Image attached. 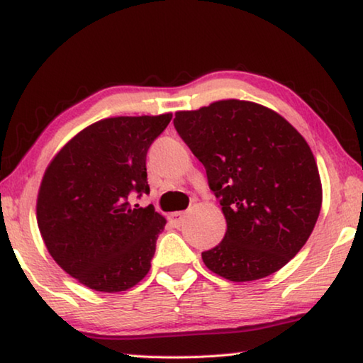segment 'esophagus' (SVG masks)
<instances>
[{
    "label": "esophagus",
    "mask_w": 363,
    "mask_h": 363,
    "mask_svg": "<svg viewBox=\"0 0 363 363\" xmlns=\"http://www.w3.org/2000/svg\"><path fill=\"white\" fill-rule=\"evenodd\" d=\"M169 220L171 223H174L176 225H181L184 223V219H186V213L184 211H174V213H169Z\"/></svg>",
    "instance_id": "34e87169"
}]
</instances>
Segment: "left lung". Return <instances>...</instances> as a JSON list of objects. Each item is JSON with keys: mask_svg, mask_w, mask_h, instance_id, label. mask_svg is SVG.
Segmentation results:
<instances>
[{"mask_svg": "<svg viewBox=\"0 0 363 363\" xmlns=\"http://www.w3.org/2000/svg\"><path fill=\"white\" fill-rule=\"evenodd\" d=\"M174 128L203 163L227 223L223 242L201 253L205 266L230 281L277 272L304 247L322 208L306 139L274 110L237 99L176 112Z\"/></svg>", "mask_w": 363, "mask_h": 363, "instance_id": "1", "label": "left lung"}]
</instances>
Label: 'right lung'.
Listing matches in <instances>:
<instances>
[{
    "label": "right lung",
    "instance_id": "right-lung-1",
    "mask_svg": "<svg viewBox=\"0 0 363 363\" xmlns=\"http://www.w3.org/2000/svg\"><path fill=\"white\" fill-rule=\"evenodd\" d=\"M171 116L93 123L45 171L36 201L41 237L52 259L91 290L126 291L149 272L167 219L133 201L150 192L147 150Z\"/></svg>",
    "mask_w": 363,
    "mask_h": 363
}]
</instances>
